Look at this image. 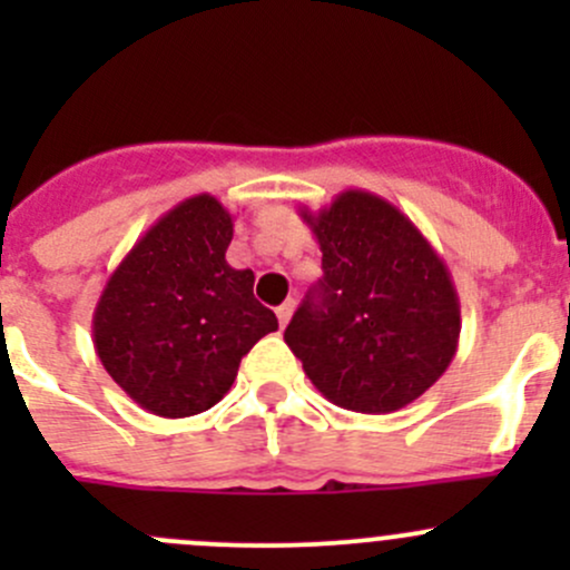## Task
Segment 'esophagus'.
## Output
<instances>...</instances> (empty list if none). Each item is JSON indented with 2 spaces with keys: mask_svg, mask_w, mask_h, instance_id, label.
<instances>
[{
  "mask_svg": "<svg viewBox=\"0 0 570 570\" xmlns=\"http://www.w3.org/2000/svg\"><path fill=\"white\" fill-rule=\"evenodd\" d=\"M275 314H278V322H281V327H286V325H289L292 314H295V301H286V303H281V306L275 308Z\"/></svg>",
  "mask_w": 570,
  "mask_h": 570,
  "instance_id": "34e87169",
  "label": "esophagus"
}]
</instances>
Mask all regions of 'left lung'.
Returning a JSON list of instances; mask_svg holds the SVG:
<instances>
[{
    "mask_svg": "<svg viewBox=\"0 0 570 570\" xmlns=\"http://www.w3.org/2000/svg\"><path fill=\"white\" fill-rule=\"evenodd\" d=\"M322 250V278L286 325L303 372L333 405L392 413L452 364L461 301L444 258L394 204L344 189L301 209Z\"/></svg>",
    "mask_w": 570,
    "mask_h": 570,
    "instance_id": "left-lung-1",
    "label": "left lung"
}]
</instances>
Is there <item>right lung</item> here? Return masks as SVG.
Listing matches in <instances>:
<instances>
[{
    "label": "right lung",
    "mask_w": 570,
    "mask_h": 570,
    "mask_svg": "<svg viewBox=\"0 0 570 570\" xmlns=\"http://www.w3.org/2000/svg\"><path fill=\"white\" fill-rule=\"evenodd\" d=\"M234 217L215 195L165 212L112 269L94 312L107 375L146 411L195 416L223 400L253 344L278 320L253 297V269L226 250Z\"/></svg>",
    "instance_id": "right-lung-1"
}]
</instances>
